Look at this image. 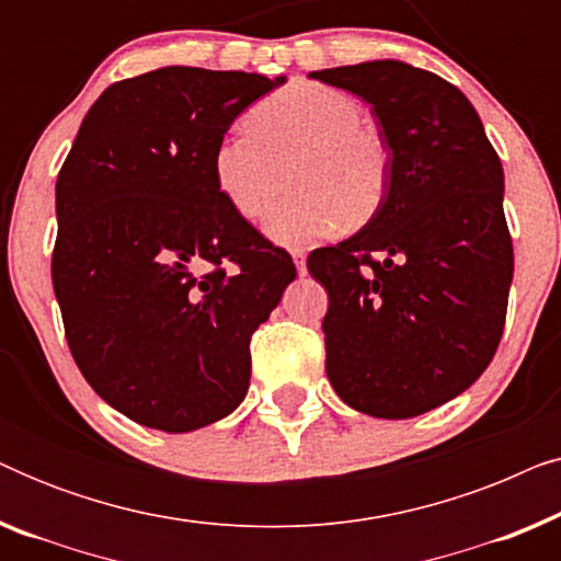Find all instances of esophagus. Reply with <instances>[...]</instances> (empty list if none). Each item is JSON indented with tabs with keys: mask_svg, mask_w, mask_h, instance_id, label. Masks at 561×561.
Masks as SVG:
<instances>
[{
	"mask_svg": "<svg viewBox=\"0 0 561 561\" xmlns=\"http://www.w3.org/2000/svg\"><path fill=\"white\" fill-rule=\"evenodd\" d=\"M290 255H294L296 271L304 275V273H306V250H301V248H294V250H290Z\"/></svg>",
	"mask_w": 561,
	"mask_h": 561,
	"instance_id": "obj_1",
	"label": "esophagus"
}]
</instances>
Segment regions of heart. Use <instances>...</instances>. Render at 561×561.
<instances>
[{
  "instance_id": "1",
  "label": "heart",
  "mask_w": 561,
  "mask_h": 561,
  "mask_svg": "<svg viewBox=\"0 0 561 561\" xmlns=\"http://www.w3.org/2000/svg\"><path fill=\"white\" fill-rule=\"evenodd\" d=\"M357 99L319 81H294L250 112V129L227 135L214 150V181L244 219H263L288 183L296 191L275 206L267 234L283 244L329 237L380 211L390 188V152L363 122Z\"/></svg>"
}]
</instances>
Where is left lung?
Returning <instances> with one entry per match:
<instances>
[{"label":"left lung","instance_id":"left-lung-1","mask_svg":"<svg viewBox=\"0 0 561 561\" xmlns=\"http://www.w3.org/2000/svg\"><path fill=\"white\" fill-rule=\"evenodd\" d=\"M309 76L363 96L390 152L380 211L306 260L329 294V382L367 416H419L470 388L501 344L513 280L501 158L432 71L370 60Z\"/></svg>","mask_w":561,"mask_h":561}]
</instances>
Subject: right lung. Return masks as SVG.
I'll list each match as a JSON object with an SVG mask.
<instances>
[{
	"instance_id": "add662e5",
	"label": "right lung",
	"mask_w": 561,
	"mask_h": 561,
	"mask_svg": "<svg viewBox=\"0 0 561 561\" xmlns=\"http://www.w3.org/2000/svg\"><path fill=\"white\" fill-rule=\"evenodd\" d=\"M283 81L191 66L117 81L60 168L50 273L68 350L137 424L194 432L248 393L252 332L296 265L225 202L211 160Z\"/></svg>"
}]
</instances>
